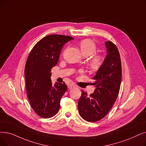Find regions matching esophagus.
I'll return each mask as SVG.
<instances>
[{"label": "esophagus", "instance_id": "obj_1", "mask_svg": "<svg viewBox=\"0 0 146 146\" xmlns=\"http://www.w3.org/2000/svg\"><path fill=\"white\" fill-rule=\"evenodd\" d=\"M76 86L74 85H73V84H70L68 86V89H73V88H75Z\"/></svg>", "mask_w": 146, "mask_h": 146}]
</instances>
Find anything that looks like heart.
<instances>
[{
  "label": "heart",
  "mask_w": 146,
  "mask_h": 146,
  "mask_svg": "<svg viewBox=\"0 0 146 146\" xmlns=\"http://www.w3.org/2000/svg\"><path fill=\"white\" fill-rule=\"evenodd\" d=\"M79 46L82 54L88 56L94 54L96 51V45L90 39L82 40L79 43ZM102 63V58L100 55H94L91 60L90 64L92 68H97L100 66Z\"/></svg>",
  "instance_id": "obj_1"
}]
</instances>
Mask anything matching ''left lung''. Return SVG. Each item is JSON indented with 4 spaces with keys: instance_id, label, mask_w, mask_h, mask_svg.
Wrapping results in <instances>:
<instances>
[{
    "instance_id": "1",
    "label": "left lung",
    "mask_w": 146,
    "mask_h": 146,
    "mask_svg": "<svg viewBox=\"0 0 146 146\" xmlns=\"http://www.w3.org/2000/svg\"><path fill=\"white\" fill-rule=\"evenodd\" d=\"M107 54L93 77L94 93L90 96L82 91L78 110L86 121L94 122L103 119L111 109L119 94L122 79V66L119 50L111 41L105 42Z\"/></svg>"
}]
</instances>
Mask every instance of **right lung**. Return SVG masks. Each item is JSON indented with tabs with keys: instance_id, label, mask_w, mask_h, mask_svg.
I'll return each mask as SVG.
<instances>
[{
	"instance_id": "obj_1",
	"label": "right lung",
	"mask_w": 146,
	"mask_h": 146,
	"mask_svg": "<svg viewBox=\"0 0 146 146\" xmlns=\"http://www.w3.org/2000/svg\"><path fill=\"white\" fill-rule=\"evenodd\" d=\"M73 37L50 35L38 42L31 50L25 66L27 97L34 111L43 118L55 116L66 92V84L52 85L50 70L57 64L61 48Z\"/></svg>"
}]
</instances>
